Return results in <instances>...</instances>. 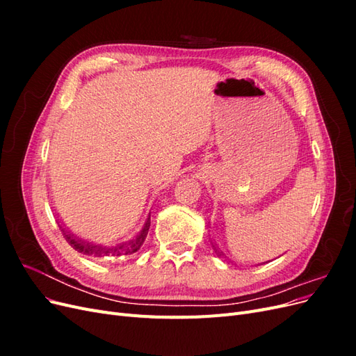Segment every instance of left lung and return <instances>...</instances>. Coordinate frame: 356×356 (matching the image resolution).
<instances>
[{"mask_svg": "<svg viewBox=\"0 0 356 356\" xmlns=\"http://www.w3.org/2000/svg\"><path fill=\"white\" fill-rule=\"evenodd\" d=\"M211 243H212V246H213V250H215V252H217V254H218V257H221V258H225V257H224V254H222V252H220V250H218V246H217V245H215L213 242H211ZM266 263H267V261H266Z\"/></svg>", "mask_w": 356, "mask_h": 356, "instance_id": "left-lung-1", "label": "left lung"}]
</instances>
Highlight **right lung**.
Returning <instances> with one entry per match:
<instances>
[{"label": "right lung", "mask_w": 356, "mask_h": 356, "mask_svg": "<svg viewBox=\"0 0 356 356\" xmlns=\"http://www.w3.org/2000/svg\"><path fill=\"white\" fill-rule=\"evenodd\" d=\"M149 213L148 212V217L143 225V229L139 230L134 238H131L126 242H122V243H117L115 246H102V245H96V243H92L89 241H84L83 238H79V236H75L65 224H63V221H59V215H56V221H58V225L59 229L63 234V238H65V241L74 248L75 251L83 254V255H90V257H120V255H127V254H134L136 252L139 248H141V245L144 243L147 234H148V230H149Z\"/></svg>", "instance_id": "1"}]
</instances>
